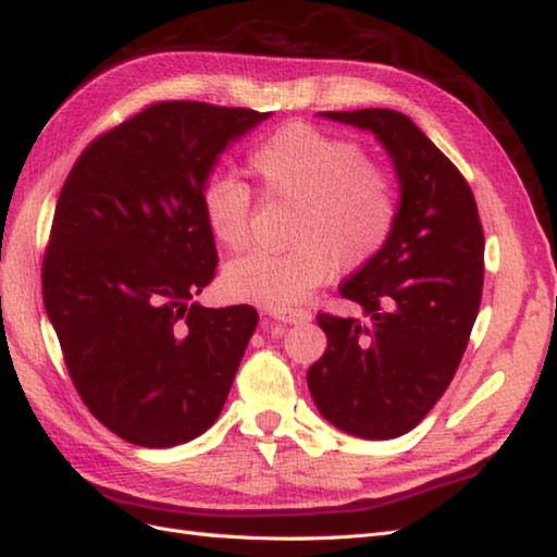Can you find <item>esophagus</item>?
I'll return each instance as SVG.
<instances>
[{
  "instance_id": "1",
  "label": "esophagus",
  "mask_w": 557,
  "mask_h": 557,
  "mask_svg": "<svg viewBox=\"0 0 557 557\" xmlns=\"http://www.w3.org/2000/svg\"><path fill=\"white\" fill-rule=\"evenodd\" d=\"M280 325H304V322L310 320V310L304 308H294V310H270L268 313Z\"/></svg>"
}]
</instances>
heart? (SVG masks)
<instances>
[{"instance_id":"1","label":"heart","mask_w":557,"mask_h":557,"mask_svg":"<svg viewBox=\"0 0 557 557\" xmlns=\"http://www.w3.org/2000/svg\"><path fill=\"white\" fill-rule=\"evenodd\" d=\"M249 168L270 197L299 203L292 251H253L223 270V292L235 301L292 308L334 270H358L380 256L398 220L392 175L368 161L356 139L308 123H287L258 145ZM201 218L220 247L249 244L253 199L237 177L215 175L203 185Z\"/></svg>"}]
</instances>
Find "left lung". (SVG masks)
<instances>
[{
    "instance_id": "1",
    "label": "left lung",
    "mask_w": 557,
    "mask_h": 557,
    "mask_svg": "<svg viewBox=\"0 0 557 557\" xmlns=\"http://www.w3.org/2000/svg\"><path fill=\"white\" fill-rule=\"evenodd\" d=\"M389 153L398 220L380 256L342 284L366 320L318 315L327 348L308 368L320 416L358 438L410 432L448 389L484 284V232L470 185L408 115L320 111Z\"/></svg>"
}]
</instances>
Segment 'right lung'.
<instances>
[{
	"instance_id": "right-lung-1",
	"label": "right lung",
	"mask_w": 557,
	"mask_h": 557,
	"mask_svg": "<svg viewBox=\"0 0 557 557\" xmlns=\"http://www.w3.org/2000/svg\"><path fill=\"white\" fill-rule=\"evenodd\" d=\"M268 115L151 103L95 139L63 183L42 268L47 318L89 412L135 446L209 430L258 325L251 306L191 299L218 265L201 189L220 153Z\"/></svg>"
}]
</instances>
